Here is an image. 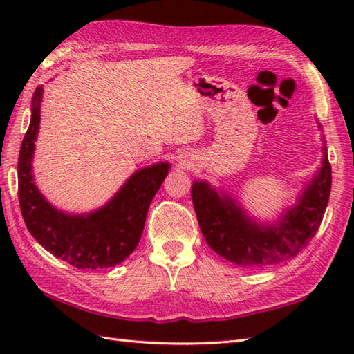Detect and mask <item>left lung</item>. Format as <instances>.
<instances>
[{"label":"left lung","instance_id":"8db88e82","mask_svg":"<svg viewBox=\"0 0 354 354\" xmlns=\"http://www.w3.org/2000/svg\"><path fill=\"white\" fill-rule=\"evenodd\" d=\"M322 167L306 187L298 204L274 225L248 217L228 194H219L205 181H194L192 201L199 228L209 248L242 268H266L290 260L317 234L332 189V165L326 146Z\"/></svg>","mask_w":354,"mask_h":354}]
</instances>
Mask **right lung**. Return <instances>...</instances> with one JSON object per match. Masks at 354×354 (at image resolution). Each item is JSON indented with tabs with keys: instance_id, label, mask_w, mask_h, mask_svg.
<instances>
[{
	"instance_id": "obj_1",
	"label": "right lung",
	"mask_w": 354,
	"mask_h": 354,
	"mask_svg": "<svg viewBox=\"0 0 354 354\" xmlns=\"http://www.w3.org/2000/svg\"><path fill=\"white\" fill-rule=\"evenodd\" d=\"M42 91V86H37L33 94L32 120L18 160V198L26 227L37 243L74 268L115 266L137 248L149 205L167 176L170 164L158 162L135 171L106 205L93 213L59 212L37 190L32 173Z\"/></svg>"
}]
</instances>
